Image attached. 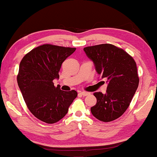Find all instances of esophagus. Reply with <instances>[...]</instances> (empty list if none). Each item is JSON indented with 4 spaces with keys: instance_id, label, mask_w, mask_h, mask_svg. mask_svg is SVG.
Wrapping results in <instances>:
<instances>
[{
    "instance_id": "34e87169",
    "label": "esophagus",
    "mask_w": 157,
    "mask_h": 157,
    "mask_svg": "<svg viewBox=\"0 0 157 157\" xmlns=\"http://www.w3.org/2000/svg\"><path fill=\"white\" fill-rule=\"evenodd\" d=\"M80 94L82 95V96H87V95L90 94V93L86 92V91H81V92L80 93Z\"/></svg>"
}]
</instances>
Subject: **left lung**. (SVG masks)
<instances>
[{
    "mask_svg": "<svg viewBox=\"0 0 157 157\" xmlns=\"http://www.w3.org/2000/svg\"><path fill=\"white\" fill-rule=\"evenodd\" d=\"M83 50L108 84L105 94H94L97 103L91 108V112L100 121H113L127 110L138 88L136 63L127 52L112 44L88 46Z\"/></svg>",
    "mask_w": 157,
    "mask_h": 157,
    "instance_id": "left-lung-1",
    "label": "left lung"
}]
</instances>
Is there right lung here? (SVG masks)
I'll return each instance as SVG.
<instances>
[{"label":"right lung","mask_w":157,"mask_h":157,"mask_svg":"<svg viewBox=\"0 0 157 157\" xmlns=\"http://www.w3.org/2000/svg\"><path fill=\"white\" fill-rule=\"evenodd\" d=\"M76 48L44 44L23 57L17 80L27 107L35 117L46 123L63 118L77 96L75 90L65 91L54 86L63 61Z\"/></svg>","instance_id":"obj_1"}]
</instances>
